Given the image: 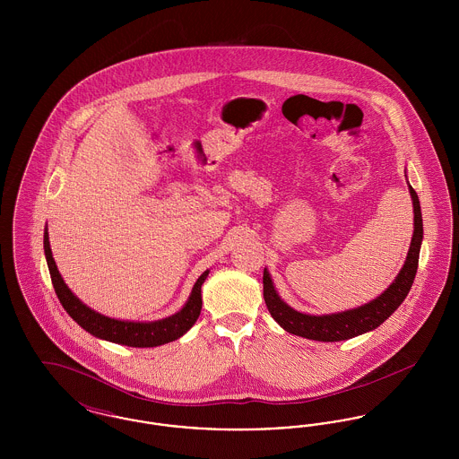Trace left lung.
<instances>
[{"mask_svg":"<svg viewBox=\"0 0 459 459\" xmlns=\"http://www.w3.org/2000/svg\"><path fill=\"white\" fill-rule=\"evenodd\" d=\"M411 201H413V238L410 244V251L401 272L394 279L380 296L371 299L367 305L351 307L346 311L327 313V315H307L287 305L275 290L270 272L263 270V298L272 318L284 328L285 332L322 342H337L358 337L361 333L371 332L382 325L394 311L406 299L413 281H415L420 247L423 240V220L420 199L415 189L408 184Z\"/></svg>","mask_w":459,"mask_h":459,"instance_id":"8db88e82","label":"left lung"}]
</instances>
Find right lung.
<instances>
[{"instance_id": "1", "label": "right lung", "mask_w": 459, "mask_h": 459, "mask_svg": "<svg viewBox=\"0 0 459 459\" xmlns=\"http://www.w3.org/2000/svg\"><path fill=\"white\" fill-rule=\"evenodd\" d=\"M43 244L44 256H46V263L49 268L51 282H53L60 303L65 307L66 313L91 335L108 341V342H115V344L129 346V348H156V346L177 341L196 324L197 316L201 313V306H203L201 285L206 281L210 270L201 273V277L197 279L196 284L189 294V299L172 316L154 320V322L117 320V318H109L107 315H101L96 309L89 307L70 290L62 273L58 272L56 263L53 260L48 227H44Z\"/></svg>"}]
</instances>
